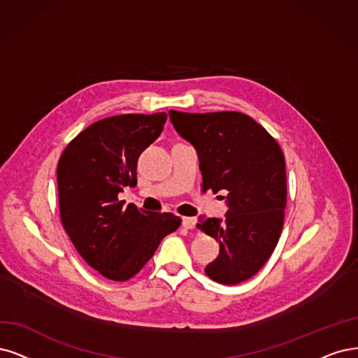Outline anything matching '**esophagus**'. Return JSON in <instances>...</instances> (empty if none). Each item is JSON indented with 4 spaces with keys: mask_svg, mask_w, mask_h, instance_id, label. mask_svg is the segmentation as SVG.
Here are the masks:
<instances>
[{
    "mask_svg": "<svg viewBox=\"0 0 358 358\" xmlns=\"http://www.w3.org/2000/svg\"><path fill=\"white\" fill-rule=\"evenodd\" d=\"M182 227L187 230H193L196 227V218L193 217H184L182 218Z\"/></svg>",
    "mask_w": 358,
    "mask_h": 358,
    "instance_id": "34e87169",
    "label": "esophagus"
}]
</instances>
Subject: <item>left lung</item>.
I'll return each instance as SVG.
<instances>
[{"label": "left lung", "mask_w": 358, "mask_h": 358, "mask_svg": "<svg viewBox=\"0 0 358 358\" xmlns=\"http://www.w3.org/2000/svg\"><path fill=\"white\" fill-rule=\"evenodd\" d=\"M169 117L197 150L203 192L227 193L226 220L199 217L197 224L220 243V255L205 273L221 285L245 282L268 261L283 229V150L266 128L241 112L169 110Z\"/></svg>", "instance_id": "8db88e82"}]
</instances>
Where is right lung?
<instances>
[{
    "label": "right lung",
    "instance_id": "right-lung-1",
    "mask_svg": "<svg viewBox=\"0 0 358 358\" xmlns=\"http://www.w3.org/2000/svg\"><path fill=\"white\" fill-rule=\"evenodd\" d=\"M166 113H128L91 124L57 165L63 229L90 267L115 282L134 277L181 218L148 213L117 194L137 184V161L164 129Z\"/></svg>",
    "mask_w": 358,
    "mask_h": 358
}]
</instances>
